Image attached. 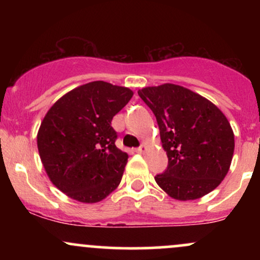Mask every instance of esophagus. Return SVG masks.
<instances>
[{
	"mask_svg": "<svg viewBox=\"0 0 260 260\" xmlns=\"http://www.w3.org/2000/svg\"><path fill=\"white\" fill-rule=\"evenodd\" d=\"M145 150H147V147H145L144 144H142V145H140L139 148H137V149H136L137 153H144Z\"/></svg>",
	"mask_w": 260,
	"mask_h": 260,
	"instance_id": "1",
	"label": "esophagus"
}]
</instances>
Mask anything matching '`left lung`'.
<instances>
[{"label":"left lung","instance_id":"1","mask_svg":"<svg viewBox=\"0 0 260 260\" xmlns=\"http://www.w3.org/2000/svg\"><path fill=\"white\" fill-rule=\"evenodd\" d=\"M156 117L168 169L155 181L171 198L194 201L221 183L235 150V136L225 115L202 95L181 85L138 90Z\"/></svg>","mask_w":260,"mask_h":260}]
</instances>
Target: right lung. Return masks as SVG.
<instances>
[{"mask_svg":"<svg viewBox=\"0 0 260 260\" xmlns=\"http://www.w3.org/2000/svg\"><path fill=\"white\" fill-rule=\"evenodd\" d=\"M132 96L131 89L96 80L67 92L45 115L39 154L49 178L66 196L98 203L120 184L128 155L116 147L111 121Z\"/></svg>","mask_w":260,"mask_h":260,"instance_id":"add662e5","label":"right lung"}]
</instances>
